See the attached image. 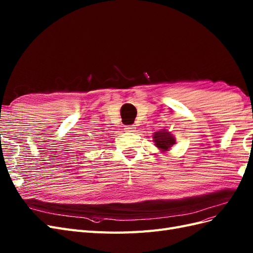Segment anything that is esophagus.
<instances>
[{
    "label": "esophagus",
    "mask_w": 253,
    "mask_h": 253,
    "mask_svg": "<svg viewBox=\"0 0 253 253\" xmlns=\"http://www.w3.org/2000/svg\"><path fill=\"white\" fill-rule=\"evenodd\" d=\"M135 128L134 126H125V131L126 132H135Z\"/></svg>",
    "instance_id": "1"
}]
</instances>
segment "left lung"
I'll return each instance as SVG.
<instances>
[{"label": "left lung", "mask_w": 253, "mask_h": 253, "mask_svg": "<svg viewBox=\"0 0 253 253\" xmlns=\"http://www.w3.org/2000/svg\"><path fill=\"white\" fill-rule=\"evenodd\" d=\"M153 138L155 146L163 150V151H167V150L171 148V146L175 142L173 136L169 132L165 131V129L154 133Z\"/></svg>", "instance_id": "obj_1"}]
</instances>
